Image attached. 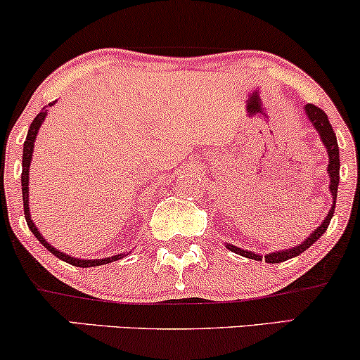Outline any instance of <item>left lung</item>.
Returning a JSON list of instances; mask_svg holds the SVG:
<instances>
[{"mask_svg":"<svg viewBox=\"0 0 360 360\" xmlns=\"http://www.w3.org/2000/svg\"><path fill=\"white\" fill-rule=\"evenodd\" d=\"M304 111H307V117L309 118V122L313 123V127L316 128L318 134H320L321 140H323L326 150H328V174H330V191H332V198H333V206L332 210H330L328 214H326V218L321 223L320 226L315 230V232L311 233V237H308L307 240L303 243H300L298 247H292V249H288V250H283V252H274V254H267L264 255V259H266V262L269 264H279V262H284V260L288 259H292L296 257V255L303 254L304 250L309 249V247L315 243L318 238L321 237L326 232V229H328L330 225V220H332L333 217V212H335V201H337V189H338V181H340V155H338V143H337V137H335V131H333L332 125H330L328 122V117H326V113L321 108H318L315 105H309L304 106ZM230 250L237 252V254L243 255V257L247 259H254V260H262V255L259 254H254V252L250 250H242L238 249V247H233V245H226Z\"/></svg>","mask_w":360,"mask_h":360,"instance_id":"8db88e82","label":"left lung"}]
</instances>
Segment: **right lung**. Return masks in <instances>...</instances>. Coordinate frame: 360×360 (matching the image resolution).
Returning <instances> with one entry per match:
<instances>
[{
	"label": "right lung",
	"instance_id": "add662e5",
	"mask_svg": "<svg viewBox=\"0 0 360 360\" xmlns=\"http://www.w3.org/2000/svg\"><path fill=\"white\" fill-rule=\"evenodd\" d=\"M45 115H47V110H42L39 115H37L34 122H32L30 128H28V134H27V139H25V143H23V159H22V196H23V212H25V220H27V225L28 229L32 230V233L35 235L37 240H39L42 245L47 249L51 254L56 255V257H59L60 260H64V262L68 264H72V266L76 267H94V266H103V264H110L113 262V260H118L123 257L122 255H113V257H106V259H94V260H84V259H74L71 255H65L64 252H59L56 250L51 243L45 242V238L40 235L39 230H37L35 223L32 221L30 218V210H28V171H30V160H32V154H34V142H35V137H37V131H39L40 125H42Z\"/></svg>",
	"mask_w": 360,
	"mask_h": 360
}]
</instances>
